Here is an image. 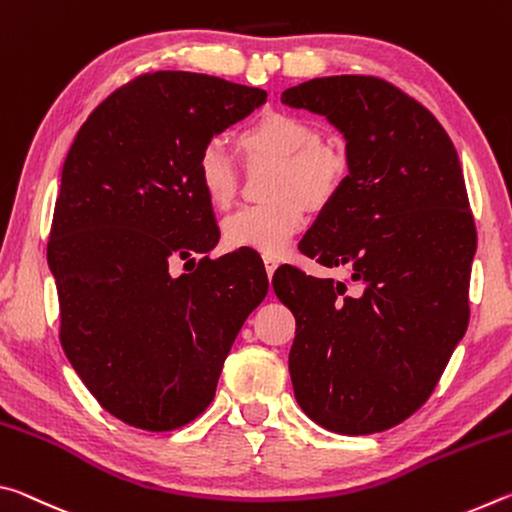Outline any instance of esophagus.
<instances>
[{"mask_svg": "<svg viewBox=\"0 0 512 512\" xmlns=\"http://www.w3.org/2000/svg\"><path fill=\"white\" fill-rule=\"evenodd\" d=\"M264 266H266V275H268V280H271L273 273H275V268H277V259H275V257H268V255H264Z\"/></svg>", "mask_w": 512, "mask_h": 512, "instance_id": "obj_1", "label": "esophagus"}]
</instances>
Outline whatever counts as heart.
<instances>
[{
	"instance_id": "obj_1",
	"label": "heart",
	"mask_w": 512,
	"mask_h": 512,
	"mask_svg": "<svg viewBox=\"0 0 512 512\" xmlns=\"http://www.w3.org/2000/svg\"><path fill=\"white\" fill-rule=\"evenodd\" d=\"M250 158L280 160L271 196L273 203L248 205L223 219V241L230 248H248L280 257L305 228L302 201L323 205L341 187L348 158L341 146L323 142L309 119L293 112H266L241 133ZM196 183L214 207H228L237 196V160L221 137L207 140L196 155Z\"/></svg>"
}]
</instances>
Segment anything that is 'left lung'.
<instances>
[{"label":"left lung","instance_id":"8db88e82","mask_svg":"<svg viewBox=\"0 0 512 512\" xmlns=\"http://www.w3.org/2000/svg\"><path fill=\"white\" fill-rule=\"evenodd\" d=\"M345 140L348 176L300 250L350 266L343 282L282 266L273 289L293 316V393L334 433L391 429L427 402L463 339L476 230L461 162L445 128L375 76H325L282 92Z\"/></svg>","mask_w":512,"mask_h":512}]
</instances>
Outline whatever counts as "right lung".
I'll use <instances>...</instances> for the list:
<instances>
[{
	"mask_svg": "<svg viewBox=\"0 0 512 512\" xmlns=\"http://www.w3.org/2000/svg\"><path fill=\"white\" fill-rule=\"evenodd\" d=\"M262 103L264 90L216 76L144 74L94 108L67 153L47 246L60 343L97 402L131 427L171 431L201 415L266 298L253 253L168 271L219 244L198 149Z\"/></svg>",
	"mask_w": 512,
	"mask_h": 512,
	"instance_id": "right-lung-1",
	"label": "right lung"
}]
</instances>
